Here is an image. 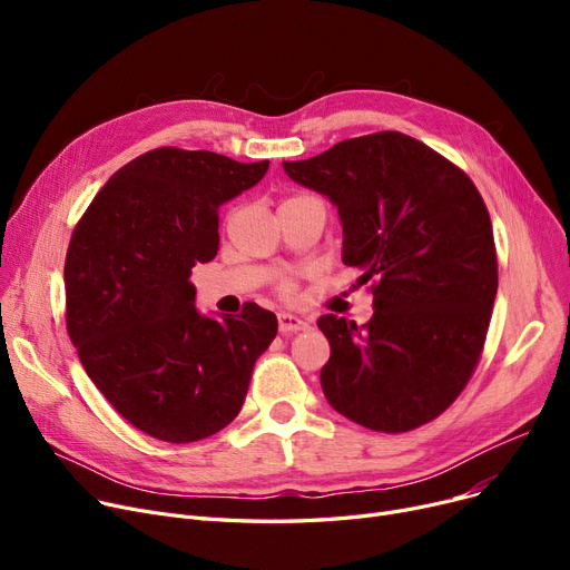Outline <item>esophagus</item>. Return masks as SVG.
<instances>
[{
    "label": "esophagus",
    "instance_id": "34e87169",
    "mask_svg": "<svg viewBox=\"0 0 570 570\" xmlns=\"http://www.w3.org/2000/svg\"><path fill=\"white\" fill-rule=\"evenodd\" d=\"M279 333L282 335H293V333H303V331H307L309 327V323L307 321H303L301 316H293V314H279Z\"/></svg>",
    "mask_w": 570,
    "mask_h": 570
}]
</instances>
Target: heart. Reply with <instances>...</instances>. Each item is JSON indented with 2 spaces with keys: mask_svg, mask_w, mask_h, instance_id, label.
<instances>
[{
  "mask_svg": "<svg viewBox=\"0 0 570 570\" xmlns=\"http://www.w3.org/2000/svg\"><path fill=\"white\" fill-rule=\"evenodd\" d=\"M279 291H282L284 295H293V282L282 279V282H279Z\"/></svg>",
  "mask_w": 570,
  "mask_h": 570,
  "instance_id": "b5f03b06",
  "label": "heart"
}]
</instances>
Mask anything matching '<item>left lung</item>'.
Here are the masks:
<instances>
[{
  "label": "left lung",
  "mask_w": 570,
  "mask_h": 570,
  "mask_svg": "<svg viewBox=\"0 0 570 570\" xmlns=\"http://www.w3.org/2000/svg\"><path fill=\"white\" fill-rule=\"evenodd\" d=\"M297 185L331 198L342 261L361 267L374 316L325 314V400L374 432L421 428L451 406L485 346L499 286L490 213L469 175L400 131L348 138L284 161Z\"/></svg>",
  "instance_id": "left-lung-1"
}]
</instances>
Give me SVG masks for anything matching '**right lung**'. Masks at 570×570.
I'll list each match as a JSON object with an SVG mask.
<instances>
[{"label":"right lung","instance_id":"1","mask_svg":"<svg viewBox=\"0 0 570 570\" xmlns=\"http://www.w3.org/2000/svg\"><path fill=\"white\" fill-rule=\"evenodd\" d=\"M269 161L157 147L119 168L73 228L67 331L87 376L140 432L191 443L243 409L277 316L196 312L191 267L219 249V205L252 189Z\"/></svg>","mask_w":570,"mask_h":570}]
</instances>
